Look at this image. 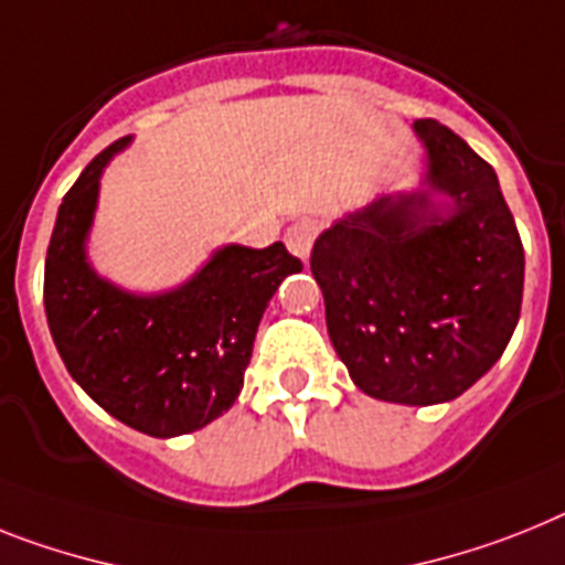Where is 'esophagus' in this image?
Here are the masks:
<instances>
[{
  "label": "esophagus",
  "instance_id": "obj_1",
  "mask_svg": "<svg viewBox=\"0 0 565 565\" xmlns=\"http://www.w3.org/2000/svg\"><path fill=\"white\" fill-rule=\"evenodd\" d=\"M316 235H319V224L312 221V217H298L296 224L287 226V235H284V241H287V249H290L296 258H310V249H312V241H316Z\"/></svg>",
  "mask_w": 565,
  "mask_h": 565
}]
</instances>
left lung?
<instances>
[{"mask_svg":"<svg viewBox=\"0 0 565 565\" xmlns=\"http://www.w3.org/2000/svg\"><path fill=\"white\" fill-rule=\"evenodd\" d=\"M425 186L382 194L321 232L310 269L327 333L373 399L439 405L491 371L523 305L525 255L494 169L459 135L416 120ZM449 201L434 204L433 194Z\"/></svg>","mask_w":565,"mask_h":565,"instance_id":"left-lung-1","label":"left lung"}]
</instances>
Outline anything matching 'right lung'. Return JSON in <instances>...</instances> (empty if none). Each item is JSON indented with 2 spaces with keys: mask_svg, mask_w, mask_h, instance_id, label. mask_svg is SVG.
I'll return each instance as SVG.
<instances>
[{
  "mask_svg": "<svg viewBox=\"0 0 565 565\" xmlns=\"http://www.w3.org/2000/svg\"><path fill=\"white\" fill-rule=\"evenodd\" d=\"M129 140L99 151L60 203L45 316L71 379L122 425L169 439L210 425L238 399L260 316L301 260L281 241L267 249L230 244L163 296H135L99 278L85 260V238L99 174Z\"/></svg>",
  "mask_w": 565,
  "mask_h": 565,
  "instance_id": "add662e5",
  "label": "right lung"
}]
</instances>
